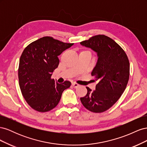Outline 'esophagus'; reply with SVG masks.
<instances>
[{"label": "esophagus", "mask_w": 147, "mask_h": 147, "mask_svg": "<svg viewBox=\"0 0 147 147\" xmlns=\"http://www.w3.org/2000/svg\"><path fill=\"white\" fill-rule=\"evenodd\" d=\"M72 86H73L74 88H77V87H78L79 84H77V83H72Z\"/></svg>", "instance_id": "1"}]
</instances>
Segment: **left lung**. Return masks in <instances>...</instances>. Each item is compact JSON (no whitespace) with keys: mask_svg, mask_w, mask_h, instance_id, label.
Returning <instances> with one entry per match:
<instances>
[{"mask_svg":"<svg viewBox=\"0 0 147 147\" xmlns=\"http://www.w3.org/2000/svg\"><path fill=\"white\" fill-rule=\"evenodd\" d=\"M80 44L95 51L98 57L91 72L98 82L96 90L86 87L87 94L80 100L91 112H104L116 103L125 90L129 77V62L121 47L104 35H95Z\"/></svg>","mask_w":147,"mask_h":147,"instance_id":"1","label":"left lung"}]
</instances>
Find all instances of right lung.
<instances>
[{"mask_svg": "<svg viewBox=\"0 0 147 147\" xmlns=\"http://www.w3.org/2000/svg\"><path fill=\"white\" fill-rule=\"evenodd\" d=\"M74 43L44 37L26 47L20 59V90L27 103L39 112H48L58 104L63 91L71 83H55L51 77L59 63L58 56Z\"/></svg>", "mask_w": 147, "mask_h": 147, "instance_id": "obj_1", "label": "right lung"}]
</instances>
